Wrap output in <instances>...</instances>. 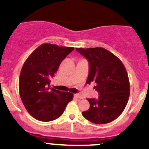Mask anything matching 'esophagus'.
<instances>
[{
	"label": "esophagus",
	"mask_w": 149,
	"mask_h": 149,
	"mask_svg": "<svg viewBox=\"0 0 149 149\" xmlns=\"http://www.w3.org/2000/svg\"><path fill=\"white\" fill-rule=\"evenodd\" d=\"M74 97H76V98H79V99H83L84 98L81 95H80V94H75Z\"/></svg>",
	"instance_id": "34e87169"
}]
</instances>
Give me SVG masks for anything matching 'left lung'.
<instances>
[{"label":"left lung","instance_id":"1","mask_svg":"<svg viewBox=\"0 0 149 149\" xmlns=\"http://www.w3.org/2000/svg\"><path fill=\"white\" fill-rule=\"evenodd\" d=\"M89 64L86 84L94 82L98 99H87L89 109L82 112L86 120L95 124H106L121 115L130 95L127 71L120 60L102 47L76 48Z\"/></svg>","mask_w":149,"mask_h":149}]
</instances>
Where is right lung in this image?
<instances>
[{
    "label": "right lung",
    "instance_id": "add662e5",
    "mask_svg": "<svg viewBox=\"0 0 149 149\" xmlns=\"http://www.w3.org/2000/svg\"><path fill=\"white\" fill-rule=\"evenodd\" d=\"M73 49L45 43L24 63L19 76V94L26 110L35 119L44 122L57 119L73 100V94L54 89L49 84L60 64Z\"/></svg>",
    "mask_w": 149,
    "mask_h": 149
}]
</instances>
